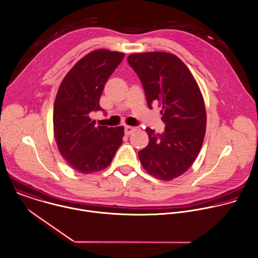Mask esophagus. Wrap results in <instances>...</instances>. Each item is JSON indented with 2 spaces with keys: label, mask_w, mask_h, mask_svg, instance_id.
<instances>
[{
  "label": "esophagus",
  "mask_w": 258,
  "mask_h": 258,
  "mask_svg": "<svg viewBox=\"0 0 258 258\" xmlns=\"http://www.w3.org/2000/svg\"><path fill=\"white\" fill-rule=\"evenodd\" d=\"M135 131H136V127H134V126H130V125L124 126V134L127 135V136L133 134Z\"/></svg>",
  "instance_id": "obj_1"
}]
</instances>
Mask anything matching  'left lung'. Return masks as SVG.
I'll return each instance as SVG.
<instances>
[{
	"label": "left lung",
	"instance_id": "1",
	"mask_svg": "<svg viewBox=\"0 0 258 258\" xmlns=\"http://www.w3.org/2000/svg\"><path fill=\"white\" fill-rule=\"evenodd\" d=\"M127 62L141 79L148 106H161L166 125L162 134L146 128L150 141L139 159L150 175L173 180L192 166L203 145L207 116L200 88L176 55L138 53L130 55Z\"/></svg>",
	"mask_w": 258,
	"mask_h": 258
}]
</instances>
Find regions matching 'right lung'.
<instances>
[{"mask_svg":"<svg viewBox=\"0 0 258 258\" xmlns=\"http://www.w3.org/2000/svg\"><path fill=\"white\" fill-rule=\"evenodd\" d=\"M123 57L115 51H93L71 68L59 86L53 109L54 136L61 156L79 173L107 168L122 143V126H95L89 113L104 110L100 95Z\"/></svg>","mask_w":258,"mask_h":258,"instance_id":"1","label":"right lung"}]
</instances>
